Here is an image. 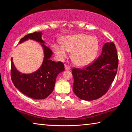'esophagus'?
Segmentation results:
<instances>
[{
  "mask_svg": "<svg viewBox=\"0 0 132 132\" xmlns=\"http://www.w3.org/2000/svg\"><path fill=\"white\" fill-rule=\"evenodd\" d=\"M64 68H65V70H70V67L69 66H68V65H67V64H65V65H64Z\"/></svg>",
  "mask_w": 132,
  "mask_h": 132,
  "instance_id": "1",
  "label": "esophagus"
}]
</instances>
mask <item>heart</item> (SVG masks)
<instances>
[{
  "mask_svg": "<svg viewBox=\"0 0 132 132\" xmlns=\"http://www.w3.org/2000/svg\"><path fill=\"white\" fill-rule=\"evenodd\" d=\"M53 50L58 59L63 61L69 52L71 58L77 66H84L92 62L97 56L99 44L97 38L80 34L64 38L62 44L53 45Z\"/></svg>",
  "mask_w": 132,
  "mask_h": 132,
  "instance_id": "1",
  "label": "heart"
}]
</instances>
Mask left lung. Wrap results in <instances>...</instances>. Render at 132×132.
Returning a JSON list of instances; mask_svg holds the SVG:
<instances>
[{
  "mask_svg": "<svg viewBox=\"0 0 132 132\" xmlns=\"http://www.w3.org/2000/svg\"><path fill=\"white\" fill-rule=\"evenodd\" d=\"M118 57L113 42H106L101 55L94 62L83 69L73 68V92L86 101L97 100L103 96L110 87L117 75Z\"/></svg>",
  "mask_w": 132,
  "mask_h": 132,
  "instance_id": "8db88e82",
  "label": "left lung"
}]
</instances>
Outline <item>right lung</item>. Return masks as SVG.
Here are the masks:
<instances>
[{"mask_svg": "<svg viewBox=\"0 0 132 132\" xmlns=\"http://www.w3.org/2000/svg\"><path fill=\"white\" fill-rule=\"evenodd\" d=\"M41 36V32H34L25 35L20 41V44L30 39L41 43L44 49V58L41 66L36 71L24 74L15 68L12 58L11 63V79L14 86L24 95L35 100H42L48 97L54 89L57 76L64 70L62 62H56L50 59L52 52L44 45Z\"/></svg>", "mask_w": 132, "mask_h": 132, "instance_id": "add662e5", "label": "right lung"}]
</instances>
